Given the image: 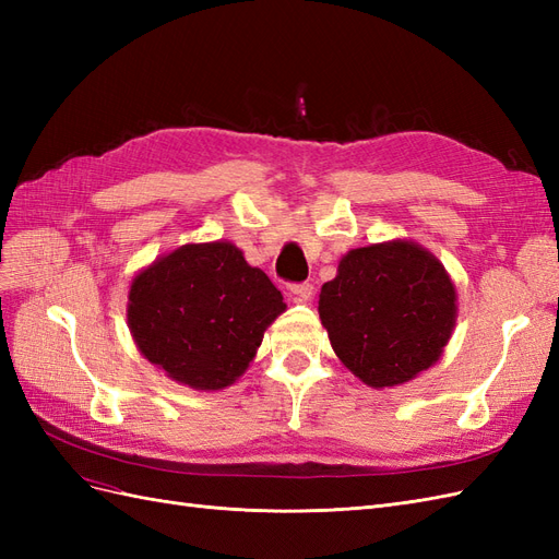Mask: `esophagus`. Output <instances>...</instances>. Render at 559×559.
I'll return each instance as SVG.
<instances>
[{
    "label": "esophagus",
    "instance_id": "1",
    "mask_svg": "<svg viewBox=\"0 0 559 559\" xmlns=\"http://www.w3.org/2000/svg\"><path fill=\"white\" fill-rule=\"evenodd\" d=\"M289 292L294 294V298H296V300L306 302V300H310V298L314 296V286H312L310 282H302V284H292V286H289Z\"/></svg>",
    "mask_w": 559,
    "mask_h": 559
}]
</instances>
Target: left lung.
Listing matches in <instances>:
<instances>
[{
    "mask_svg": "<svg viewBox=\"0 0 559 559\" xmlns=\"http://www.w3.org/2000/svg\"><path fill=\"white\" fill-rule=\"evenodd\" d=\"M319 319L354 376L373 389L396 386L441 359L456 294L433 253L392 240L345 253L321 286Z\"/></svg>",
    "mask_w": 559,
    "mask_h": 559,
    "instance_id": "obj_1",
    "label": "left lung"
}]
</instances>
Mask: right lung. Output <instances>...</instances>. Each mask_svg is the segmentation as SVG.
Returning <instances> with one entry per match:
<instances>
[{
    "label": "right lung",
    "mask_w": 559,
    "mask_h": 559,
    "mask_svg": "<svg viewBox=\"0 0 559 559\" xmlns=\"http://www.w3.org/2000/svg\"><path fill=\"white\" fill-rule=\"evenodd\" d=\"M286 310L282 294L230 242L183 245L132 280L128 326L167 378L216 392L257 357L265 329Z\"/></svg>",
    "instance_id": "obj_1"
}]
</instances>
